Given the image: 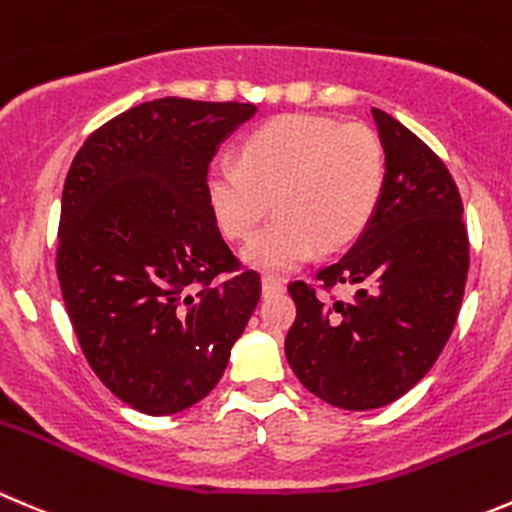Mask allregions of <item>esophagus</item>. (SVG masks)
Masks as SVG:
<instances>
[{"label":"esophagus","mask_w":512,"mask_h":512,"mask_svg":"<svg viewBox=\"0 0 512 512\" xmlns=\"http://www.w3.org/2000/svg\"><path fill=\"white\" fill-rule=\"evenodd\" d=\"M282 290H285L282 280H277V277L272 275L262 277V292H265V295H275V292H282Z\"/></svg>","instance_id":"obj_1"}]
</instances>
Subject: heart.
I'll return each instance as SVG.
<instances>
[{"label":"heart","mask_w":512,"mask_h":512,"mask_svg":"<svg viewBox=\"0 0 512 512\" xmlns=\"http://www.w3.org/2000/svg\"><path fill=\"white\" fill-rule=\"evenodd\" d=\"M385 182V152L372 130L315 114H285L252 130L240 162L217 160L207 200L230 240H247L272 210L280 215L245 247V262L290 272L317 247L337 250L360 235Z\"/></svg>","instance_id":"heart-1"}]
</instances>
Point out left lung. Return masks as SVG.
Wrapping results in <instances>:
<instances>
[{
  "label": "left lung",
  "mask_w": 512,
  "mask_h": 512,
  "mask_svg": "<svg viewBox=\"0 0 512 512\" xmlns=\"http://www.w3.org/2000/svg\"><path fill=\"white\" fill-rule=\"evenodd\" d=\"M385 182L355 245L317 272L322 290L355 287L350 300H320L292 282L297 317L285 355L297 380L342 410H375L415 388L443 352L468 280L463 200L448 167L420 137L372 107Z\"/></svg>",
  "instance_id": "obj_1"
}]
</instances>
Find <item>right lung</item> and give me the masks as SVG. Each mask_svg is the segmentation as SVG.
<instances>
[{
	"label": "right lung",
	"instance_id": "obj_1",
	"mask_svg": "<svg viewBox=\"0 0 512 512\" xmlns=\"http://www.w3.org/2000/svg\"><path fill=\"white\" fill-rule=\"evenodd\" d=\"M255 104L162 97L87 137L62 192L57 277L94 375L147 415L220 382L260 300L207 200V170Z\"/></svg>",
	"mask_w": 512,
	"mask_h": 512
}]
</instances>
